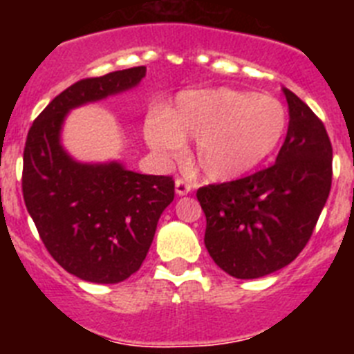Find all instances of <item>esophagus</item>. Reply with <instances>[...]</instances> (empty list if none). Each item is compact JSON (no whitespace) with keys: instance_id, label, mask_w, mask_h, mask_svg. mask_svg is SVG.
<instances>
[{"instance_id":"34e87169","label":"esophagus","mask_w":354,"mask_h":354,"mask_svg":"<svg viewBox=\"0 0 354 354\" xmlns=\"http://www.w3.org/2000/svg\"><path fill=\"white\" fill-rule=\"evenodd\" d=\"M189 192H192V184L187 183V180H183V179L175 180V193H177V195L184 196Z\"/></svg>"}]
</instances>
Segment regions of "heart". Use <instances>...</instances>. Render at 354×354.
Listing matches in <instances>:
<instances>
[{
    "label": "heart",
    "instance_id": "heart-1",
    "mask_svg": "<svg viewBox=\"0 0 354 354\" xmlns=\"http://www.w3.org/2000/svg\"><path fill=\"white\" fill-rule=\"evenodd\" d=\"M282 102L232 88L196 90L177 97L170 113L150 118L145 138L159 156H175L196 140L195 165L212 183L239 179L273 156L287 131Z\"/></svg>",
    "mask_w": 354,
    "mask_h": 354
}]
</instances>
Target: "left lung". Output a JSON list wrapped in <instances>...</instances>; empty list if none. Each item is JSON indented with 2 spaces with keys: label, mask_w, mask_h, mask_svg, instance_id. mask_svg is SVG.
<instances>
[{
  "label": "left lung",
  "mask_w": 354,
  "mask_h": 354,
  "mask_svg": "<svg viewBox=\"0 0 354 354\" xmlns=\"http://www.w3.org/2000/svg\"><path fill=\"white\" fill-rule=\"evenodd\" d=\"M289 127L266 170L196 192L205 248L225 273L252 280L282 270L310 239L331 187V143L323 122L290 90Z\"/></svg>",
  "instance_id": "left-lung-1"
}]
</instances>
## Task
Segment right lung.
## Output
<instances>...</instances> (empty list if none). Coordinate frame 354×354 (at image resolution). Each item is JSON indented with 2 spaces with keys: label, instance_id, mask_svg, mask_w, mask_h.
Returning a JSON list of instances; mask_svg holds the SVG:
<instances>
[{
  "label": "right lung",
  "instance_id": "right-lung-1",
  "mask_svg": "<svg viewBox=\"0 0 354 354\" xmlns=\"http://www.w3.org/2000/svg\"><path fill=\"white\" fill-rule=\"evenodd\" d=\"M145 67L71 84L30 127L23 196L51 257L84 282L118 283L145 261L174 180L127 170L120 161L81 162L62 145L68 111L138 86Z\"/></svg>",
  "mask_w": 354,
  "mask_h": 354
}]
</instances>
